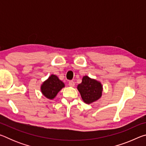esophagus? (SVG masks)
<instances>
[{
	"mask_svg": "<svg viewBox=\"0 0 146 146\" xmlns=\"http://www.w3.org/2000/svg\"><path fill=\"white\" fill-rule=\"evenodd\" d=\"M69 86H70V87H74V86H75V82L72 80L70 81V82H69Z\"/></svg>",
	"mask_w": 146,
	"mask_h": 146,
	"instance_id": "esophagus-1",
	"label": "esophagus"
}]
</instances>
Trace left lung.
Segmentation results:
<instances>
[{
    "mask_svg": "<svg viewBox=\"0 0 146 146\" xmlns=\"http://www.w3.org/2000/svg\"><path fill=\"white\" fill-rule=\"evenodd\" d=\"M77 90L84 102L90 104L102 97L103 88L99 81L84 76L82 82L77 86Z\"/></svg>",
    "mask_w": 146,
    "mask_h": 146,
    "instance_id": "1",
    "label": "left lung"
}]
</instances>
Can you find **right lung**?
I'll use <instances>...</instances> for the list:
<instances>
[{
  "label": "right lung",
  "instance_id": "1",
  "mask_svg": "<svg viewBox=\"0 0 146 146\" xmlns=\"http://www.w3.org/2000/svg\"><path fill=\"white\" fill-rule=\"evenodd\" d=\"M65 87L64 83L55 75H51L42 84L40 90L42 95L49 100H53L62 89Z\"/></svg>",
  "mask_w": 146,
  "mask_h": 146
}]
</instances>
